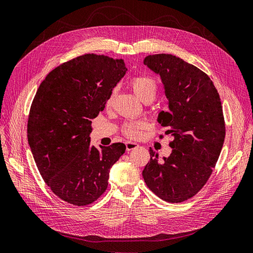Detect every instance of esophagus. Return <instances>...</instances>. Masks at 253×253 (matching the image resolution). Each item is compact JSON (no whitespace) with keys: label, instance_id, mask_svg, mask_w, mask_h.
I'll list each match as a JSON object with an SVG mask.
<instances>
[{"label":"esophagus","instance_id":"esophagus-1","mask_svg":"<svg viewBox=\"0 0 253 253\" xmlns=\"http://www.w3.org/2000/svg\"><path fill=\"white\" fill-rule=\"evenodd\" d=\"M126 151H129V150L137 148L138 144L135 142H130V141H127V142H126Z\"/></svg>","mask_w":253,"mask_h":253}]
</instances>
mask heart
Here are the masks:
<instances>
[{
  "instance_id": "obj_1",
  "label": "heart",
  "mask_w": 253,
  "mask_h": 253,
  "mask_svg": "<svg viewBox=\"0 0 253 253\" xmlns=\"http://www.w3.org/2000/svg\"><path fill=\"white\" fill-rule=\"evenodd\" d=\"M130 86H132L135 94L144 103L153 102L158 93V84L156 80L151 77H135L130 81ZM111 100H112V95L108 99V105L111 104ZM143 127V121H135V123L127 124L124 126V133L127 137L136 138L139 135V130Z\"/></svg>"
}]
</instances>
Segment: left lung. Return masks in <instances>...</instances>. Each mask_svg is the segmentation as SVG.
<instances>
[{
	"instance_id": "left-lung-1",
	"label": "left lung",
	"mask_w": 253,
	"mask_h": 253,
	"mask_svg": "<svg viewBox=\"0 0 253 253\" xmlns=\"http://www.w3.org/2000/svg\"><path fill=\"white\" fill-rule=\"evenodd\" d=\"M143 63L161 78L169 111L159 113L158 123L173 141L170 156L163 160L149 148L150 160L142 175L158 197L181 203L206 185L223 146L220 96L209 76L176 56L149 55Z\"/></svg>"
}]
</instances>
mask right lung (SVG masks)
Segmentation results:
<instances>
[{
	"label": "right lung",
	"mask_w": 253,
	"mask_h": 253,
	"mask_svg": "<svg viewBox=\"0 0 253 253\" xmlns=\"http://www.w3.org/2000/svg\"><path fill=\"white\" fill-rule=\"evenodd\" d=\"M126 73L123 59L86 54L53 69L35 94L29 145L46 185L68 204L95 201L108 187L110 168L125 154L120 142L91 146L90 133Z\"/></svg>",
	"instance_id": "1"
}]
</instances>
